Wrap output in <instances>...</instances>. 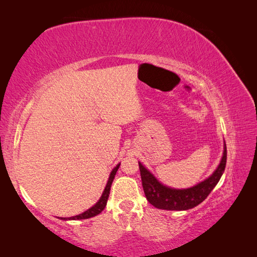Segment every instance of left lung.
<instances>
[{
  "label": "left lung",
  "instance_id": "left-lung-1",
  "mask_svg": "<svg viewBox=\"0 0 257 257\" xmlns=\"http://www.w3.org/2000/svg\"><path fill=\"white\" fill-rule=\"evenodd\" d=\"M138 163L143 189H144L147 201L161 210L185 211L201 204L219 182L221 176L224 172L225 164H227V146L224 143L222 159H221L220 164L217 165L216 170L207 179L186 189L170 188V187L162 185L144 165L141 162Z\"/></svg>",
  "mask_w": 257,
  "mask_h": 257
}]
</instances>
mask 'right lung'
<instances>
[{
  "label": "right lung",
  "instance_id": "1",
  "mask_svg": "<svg viewBox=\"0 0 257 257\" xmlns=\"http://www.w3.org/2000/svg\"><path fill=\"white\" fill-rule=\"evenodd\" d=\"M119 167H120V163L116 164V167L113 169L112 172L110 173V177H108V180H107V184L105 186V189H104L101 198L98 199V202L95 204L94 206L88 208V210L85 211L84 213H81V214H78L76 216H71V217H61V220H84V219H89V217H93L95 215L99 214V213H101L106 206L108 195H110L112 181H113V179H114V176H115L116 171H118Z\"/></svg>",
  "mask_w": 257,
  "mask_h": 257
}]
</instances>
